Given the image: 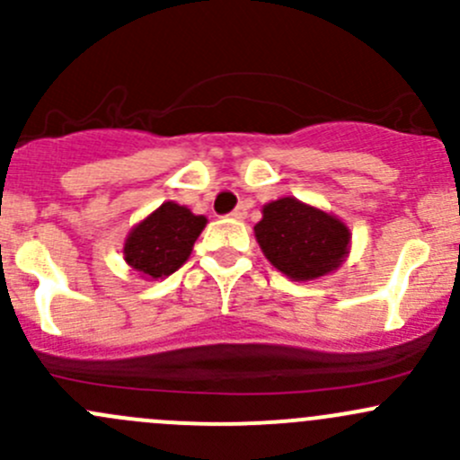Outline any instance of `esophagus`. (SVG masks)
Instances as JSON below:
<instances>
[{"mask_svg": "<svg viewBox=\"0 0 460 460\" xmlns=\"http://www.w3.org/2000/svg\"><path fill=\"white\" fill-rule=\"evenodd\" d=\"M231 217H234V220H244V217H247V207H244V204H238V207L231 211Z\"/></svg>", "mask_w": 460, "mask_h": 460, "instance_id": "1", "label": "esophagus"}]
</instances>
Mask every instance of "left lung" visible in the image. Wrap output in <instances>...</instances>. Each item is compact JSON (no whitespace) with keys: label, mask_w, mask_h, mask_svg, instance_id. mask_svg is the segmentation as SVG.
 Returning <instances> with one entry per match:
<instances>
[{"label":"left lung","mask_w":460,"mask_h":460,"mask_svg":"<svg viewBox=\"0 0 460 460\" xmlns=\"http://www.w3.org/2000/svg\"><path fill=\"white\" fill-rule=\"evenodd\" d=\"M253 234L264 258L296 282L333 273L351 247V231L341 217L294 196L264 204Z\"/></svg>","instance_id":"obj_1"}]
</instances>
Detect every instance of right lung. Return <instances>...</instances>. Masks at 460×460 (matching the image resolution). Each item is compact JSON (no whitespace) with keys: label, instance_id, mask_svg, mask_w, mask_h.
I'll return each instance as SVG.
<instances>
[{"label":"right lung","instance_id":"obj_1","mask_svg":"<svg viewBox=\"0 0 460 460\" xmlns=\"http://www.w3.org/2000/svg\"><path fill=\"white\" fill-rule=\"evenodd\" d=\"M204 226V216H196L173 200L162 202L128 231L122 249L124 262L146 280L171 276L191 256Z\"/></svg>","mask_w":460,"mask_h":460}]
</instances>
